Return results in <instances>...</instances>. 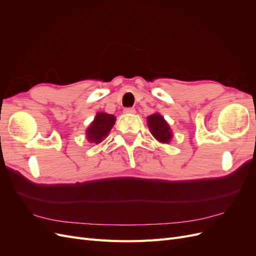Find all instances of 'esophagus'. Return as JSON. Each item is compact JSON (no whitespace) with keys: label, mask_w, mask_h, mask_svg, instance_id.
I'll use <instances>...</instances> for the list:
<instances>
[{"label":"esophagus","mask_w":256,"mask_h":256,"mask_svg":"<svg viewBox=\"0 0 256 256\" xmlns=\"http://www.w3.org/2000/svg\"><path fill=\"white\" fill-rule=\"evenodd\" d=\"M124 113L134 114V113H136V110L134 109V108H126V109H124Z\"/></svg>","instance_id":"1"}]
</instances>
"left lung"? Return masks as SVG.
<instances>
[{
	"mask_svg": "<svg viewBox=\"0 0 256 256\" xmlns=\"http://www.w3.org/2000/svg\"><path fill=\"white\" fill-rule=\"evenodd\" d=\"M147 125L150 127L152 134L156 140L161 143H168L172 140L173 134L168 124L164 120V118L159 113H154L147 118Z\"/></svg>",
	"mask_w": 256,
	"mask_h": 256,
	"instance_id": "8db88e82",
	"label": "left lung"
}]
</instances>
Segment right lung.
<instances>
[{
    "mask_svg": "<svg viewBox=\"0 0 256 256\" xmlns=\"http://www.w3.org/2000/svg\"><path fill=\"white\" fill-rule=\"evenodd\" d=\"M115 116L104 112H99L86 130V138L92 144H98L109 134L115 124Z\"/></svg>",
    "mask_w": 256,
    "mask_h": 256,
    "instance_id": "right-lung-1",
    "label": "right lung"
}]
</instances>
